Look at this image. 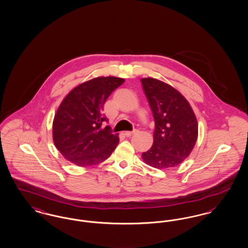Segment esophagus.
I'll return each mask as SVG.
<instances>
[{
  "label": "esophagus",
  "instance_id": "1",
  "mask_svg": "<svg viewBox=\"0 0 248 248\" xmlns=\"http://www.w3.org/2000/svg\"><path fill=\"white\" fill-rule=\"evenodd\" d=\"M137 133H138V130H134V131H132V132H130V131H126V132H124V135H125V137L129 138V137L133 136V135H135V134H137Z\"/></svg>",
  "mask_w": 248,
  "mask_h": 248
}]
</instances>
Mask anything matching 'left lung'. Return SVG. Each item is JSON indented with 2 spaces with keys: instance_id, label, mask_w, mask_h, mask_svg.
I'll return each mask as SVG.
<instances>
[{
  "instance_id": "8db88e82",
  "label": "left lung",
  "mask_w": 248,
  "mask_h": 248,
  "mask_svg": "<svg viewBox=\"0 0 248 248\" xmlns=\"http://www.w3.org/2000/svg\"><path fill=\"white\" fill-rule=\"evenodd\" d=\"M153 110L155 129L152 148L142 154L145 164L157 169L180 165L198 138V122L189 101L176 88L155 78H142Z\"/></svg>"
}]
</instances>
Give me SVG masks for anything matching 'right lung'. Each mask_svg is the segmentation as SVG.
Instances as JSON below:
<instances>
[{
    "label": "right lung",
    "mask_w": 248,
    "mask_h": 248,
    "mask_svg": "<svg viewBox=\"0 0 248 248\" xmlns=\"http://www.w3.org/2000/svg\"><path fill=\"white\" fill-rule=\"evenodd\" d=\"M124 78L100 76L80 83L60 103L53 121V141L62 156L74 165L86 167L102 163L119 144V134L109 126L103 106Z\"/></svg>",
    "instance_id": "add662e5"
}]
</instances>
